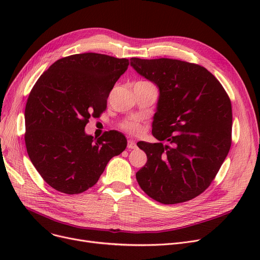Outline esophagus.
I'll list each match as a JSON object with an SVG mask.
<instances>
[{"mask_svg":"<svg viewBox=\"0 0 260 260\" xmlns=\"http://www.w3.org/2000/svg\"><path fill=\"white\" fill-rule=\"evenodd\" d=\"M136 147H137V145H136V141L129 139V140L127 141V148L134 149V148H136Z\"/></svg>","mask_w":260,"mask_h":260,"instance_id":"1","label":"esophagus"}]
</instances>
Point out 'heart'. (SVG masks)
I'll use <instances>...</instances> for the list:
<instances>
[{
    "label": "heart",
    "mask_w": 260,
    "mask_h": 260,
    "mask_svg": "<svg viewBox=\"0 0 260 260\" xmlns=\"http://www.w3.org/2000/svg\"><path fill=\"white\" fill-rule=\"evenodd\" d=\"M122 128L132 135H138L141 132V125L135 120H129L123 123Z\"/></svg>",
    "instance_id": "b5f03b06"
}]
</instances>
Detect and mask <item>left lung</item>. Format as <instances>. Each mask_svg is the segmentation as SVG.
Listing matches in <instances>:
<instances>
[{
	"label": "left lung",
	"instance_id": "1",
	"mask_svg": "<svg viewBox=\"0 0 260 260\" xmlns=\"http://www.w3.org/2000/svg\"><path fill=\"white\" fill-rule=\"evenodd\" d=\"M131 61L136 72L159 88L152 133L160 142L137 143L147 161L136 178L143 192L160 203L188 201L210 186L230 151L229 95L200 65L167 58Z\"/></svg>",
	"mask_w": 260,
	"mask_h": 260
}]
</instances>
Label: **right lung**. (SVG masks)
Listing matches in <instances>:
<instances>
[{
  "mask_svg": "<svg viewBox=\"0 0 260 260\" xmlns=\"http://www.w3.org/2000/svg\"><path fill=\"white\" fill-rule=\"evenodd\" d=\"M129 62L86 52L62 58L39 78L25 107V144L30 161L52 188L80 194L98 182L114 156L124 151L125 136L85 134L90 116L98 117Z\"/></svg>",
  "mask_w": 260,
  "mask_h": 260,
  "instance_id": "add662e5",
  "label": "right lung"
}]
</instances>
